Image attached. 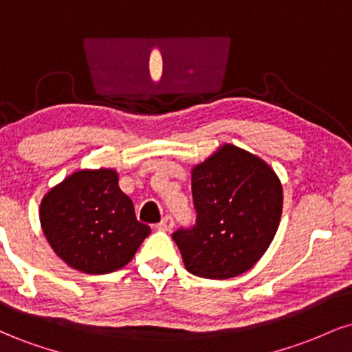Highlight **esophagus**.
I'll use <instances>...</instances> for the list:
<instances>
[{"mask_svg":"<svg viewBox=\"0 0 352 352\" xmlns=\"http://www.w3.org/2000/svg\"><path fill=\"white\" fill-rule=\"evenodd\" d=\"M173 223H175V221H173V218L170 215H167L162 218V221H160L159 225H157V228L162 230V232H170V230L173 228Z\"/></svg>","mask_w":352,"mask_h":352,"instance_id":"obj_1","label":"esophagus"}]
</instances>
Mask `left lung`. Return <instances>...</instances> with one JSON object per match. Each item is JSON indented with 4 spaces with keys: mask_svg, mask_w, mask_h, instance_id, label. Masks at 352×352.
Wrapping results in <instances>:
<instances>
[{
    "mask_svg": "<svg viewBox=\"0 0 352 352\" xmlns=\"http://www.w3.org/2000/svg\"><path fill=\"white\" fill-rule=\"evenodd\" d=\"M195 225L173 232L185 268L227 280L263 256L280 225V179L260 157L223 145L192 170Z\"/></svg>",
    "mask_w": 352,
    "mask_h": 352,
    "instance_id": "8db88e82",
    "label": "left lung"
}]
</instances>
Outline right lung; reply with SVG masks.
Segmentation results:
<instances>
[{
  "label": "right lung",
  "mask_w": 352,
  "mask_h": 352,
  "mask_svg": "<svg viewBox=\"0 0 352 352\" xmlns=\"http://www.w3.org/2000/svg\"><path fill=\"white\" fill-rule=\"evenodd\" d=\"M39 218L60 260L89 274L122 268L151 235L111 168L72 173L44 197Z\"/></svg>",
  "instance_id": "add662e5"
}]
</instances>
